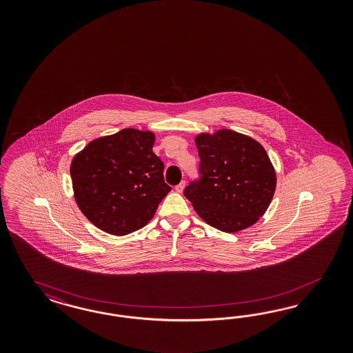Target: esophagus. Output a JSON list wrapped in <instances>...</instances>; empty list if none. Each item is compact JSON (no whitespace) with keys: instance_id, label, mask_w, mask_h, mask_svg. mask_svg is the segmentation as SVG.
I'll return each mask as SVG.
<instances>
[{"instance_id":"obj_1","label":"esophagus","mask_w":353,"mask_h":353,"mask_svg":"<svg viewBox=\"0 0 353 353\" xmlns=\"http://www.w3.org/2000/svg\"><path fill=\"white\" fill-rule=\"evenodd\" d=\"M174 189H176V192H182V190L185 189V181H181L179 185H176Z\"/></svg>"}]
</instances>
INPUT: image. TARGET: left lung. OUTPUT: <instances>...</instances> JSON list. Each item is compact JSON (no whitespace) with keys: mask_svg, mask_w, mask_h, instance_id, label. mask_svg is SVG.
Listing matches in <instances>:
<instances>
[{"mask_svg":"<svg viewBox=\"0 0 353 353\" xmlns=\"http://www.w3.org/2000/svg\"><path fill=\"white\" fill-rule=\"evenodd\" d=\"M198 177L183 195L204 221L225 233L255 224L276 190V172L255 139L229 129L199 134Z\"/></svg>","mask_w":353,"mask_h":353,"instance_id":"obj_1","label":"left lung"}]
</instances>
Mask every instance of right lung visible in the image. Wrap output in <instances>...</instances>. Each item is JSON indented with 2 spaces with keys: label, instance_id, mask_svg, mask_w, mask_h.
<instances>
[{
  "label": "right lung",
  "instance_id": "obj_1",
  "mask_svg": "<svg viewBox=\"0 0 353 353\" xmlns=\"http://www.w3.org/2000/svg\"><path fill=\"white\" fill-rule=\"evenodd\" d=\"M151 132L123 129L94 139L71 164L76 203L86 219L114 235L136 232L149 223L171 192L163 161L152 152Z\"/></svg>",
  "mask_w": 353,
  "mask_h": 353
}]
</instances>
